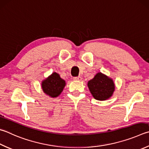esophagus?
Instances as JSON below:
<instances>
[{
    "mask_svg": "<svg viewBox=\"0 0 149 149\" xmlns=\"http://www.w3.org/2000/svg\"><path fill=\"white\" fill-rule=\"evenodd\" d=\"M74 79L75 81H81L82 78H81V76L74 77Z\"/></svg>",
    "mask_w": 149,
    "mask_h": 149,
    "instance_id": "esophagus-1",
    "label": "esophagus"
}]
</instances>
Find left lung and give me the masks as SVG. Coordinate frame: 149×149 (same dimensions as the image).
<instances>
[{"label": "left lung", "mask_w": 149, "mask_h": 149, "mask_svg": "<svg viewBox=\"0 0 149 149\" xmlns=\"http://www.w3.org/2000/svg\"><path fill=\"white\" fill-rule=\"evenodd\" d=\"M88 86L94 98L101 101L109 98L115 90L113 80L102 73H98L89 81Z\"/></svg>", "instance_id": "obj_1"}]
</instances>
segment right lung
<instances>
[{
    "label": "right lung",
    "mask_w": 149,
    "mask_h": 149,
    "mask_svg": "<svg viewBox=\"0 0 149 149\" xmlns=\"http://www.w3.org/2000/svg\"><path fill=\"white\" fill-rule=\"evenodd\" d=\"M65 85V81L61 79L60 75L55 72L43 81L42 86L45 94L53 98H55L62 93Z\"/></svg>",
    "instance_id": "add662e5"
}]
</instances>
